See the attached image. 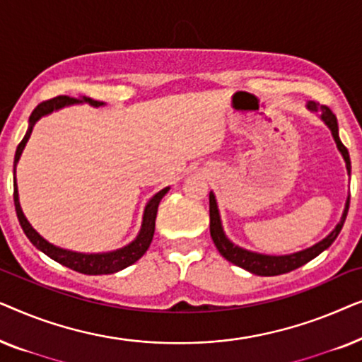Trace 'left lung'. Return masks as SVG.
<instances>
[{
  "label": "left lung",
  "instance_id": "obj_1",
  "mask_svg": "<svg viewBox=\"0 0 362 362\" xmlns=\"http://www.w3.org/2000/svg\"><path fill=\"white\" fill-rule=\"evenodd\" d=\"M306 108L310 112L318 113L321 120L325 122V125L331 130V135H333L336 146L341 155H343V160L346 163V170H348V175H351V160H349V153L348 148H346L343 143L339 140V133H338V120H336L334 113L329 110L328 107L320 105L316 102H308L306 103ZM348 209H349V196L346 199L344 204V211L343 216L333 230L329 232L328 235L325 237L323 240L316 242L315 245L308 247V249L293 252V254H286V255H269V254H260V252H252L247 250L244 247L235 245L229 237L226 235L224 227H222V221H221V214H219V207H217V201L214 192H209V219H211V237L214 240V244L219 250V254L224 257L226 260H229L230 264H234L240 269H244L247 272L254 275H260V276H274V275H281V274H288V272L298 269V267L308 264L310 260H313L315 257H318L321 252L328 249V247L333 244L336 240V237L343 229V224L346 221V216H348Z\"/></svg>",
  "mask_w": 362,
  "mask_h": 362
}]
</instances>
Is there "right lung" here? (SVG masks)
I'll use <instances>...</instances> for the list:
<instances>
[{
  "label": "right lung",
  "mask_w": 362,
  "mask_h": 362,
  "mask_svg": "<svg viewBox=\"0 0 362 362\" xmlns=\"http://www.w3.org/2000/svg\"><path fill=\"white\" fill-rule=\"evenodd\" d=\"M78 103H88L92 107H103L105 103L93 100V98L88 97H67V95H61L56 98H51V100L39 103V105L34 108L31 117H29V127L24 138L19 143L16 148V155H14V207H16V214L19 219V224H21L24 234L31 244L36 247L37 250H41L46 254L47 257H51L52 260L59 262V264L64 267H69V269L78 272V274H86V275H108V274H115V272H120L123 269H127L128 265L135 264L138 259H141L143 254L148 250L151 240H153V234H155V221H156V212H158V206H160V201L163 199V196L170 191V186L161 189L160 192H156L155 196L151 197L150 201L146 202L145 211H143V221H141V227L138 235L133 239L130 244L122 247V249L117 250H110V252H100V254H82V252H74V250H67V249H61V247L51 244L47 242L44 237L39 234V232L34 229V227L29 224V221L24 216V212L21 209V204H19V194H18V185H16V165L21 158V153L26 146V143L31 136L33 128L36 125L37 120H41L42 117L49 115V113L61 110L64 107L69 105H78Z\"/></svg>",
  "instance_id": "add662e5"
}]
</instances>
